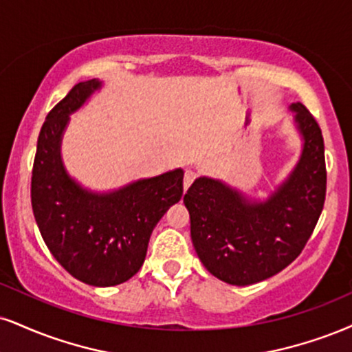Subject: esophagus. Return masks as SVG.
Here are the masks:
<instances>
[{
	"instance_id": "1",
	"label": "esophagus",
	"mask_w": 352,
	"mask_h": 352,
	"mask_svg": "<svg viewBox=\"0 0 352 352\" xmlns=\"http://www.w3.org/2000/svg\"><path fill=\"white\" fill-rule=\"evenodd\" d=\"M197 179V172L195 170H187L185 172V177H184V188L187 190L190 185L193 184V180Z\"/></svg>"
}]
</instances>
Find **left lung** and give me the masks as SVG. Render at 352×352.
Wrapping results in <instances>:
<instances>
[{
	"label": "left lung",
	"mask_w": 352,
	"mask_h": 352,
	"mask_svg": "<svg viewBox=\"0 0 352 352\" xmlns=\"http://www.w3.org/2000/svg\"><path fill=\"white\" fill-rule=\"evenodd\" d=\"M303 151L265 201H251L223 182L200 177L185 193L190 232L210 274L231 285L265 280L292 264L310 239L326 197L324 142L302 103L290 107Z\"/></svg>",
	"instance_id": "1"
}]
</instances>
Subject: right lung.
<instances>
[{
	"label": "right lung",
	"instance_id": "add662e5",
	"mask_svg": "<svg viewBox=\"0 0 352 352\" xmlns=\"http://www.w3.org/2000/svg\"><path fill=\"white\" fill-rule=\"evenodd\" d=\"M101 82L75 85L42 124L31 179L34 218L45 245L70 275L93 287L129 280L146 259L152 230L184 193V170L95 193L67 173L60 142L69 116Z\"/></svg>",
	"mask_w": 352,
	"mask_h": 352
}]
</instances>
